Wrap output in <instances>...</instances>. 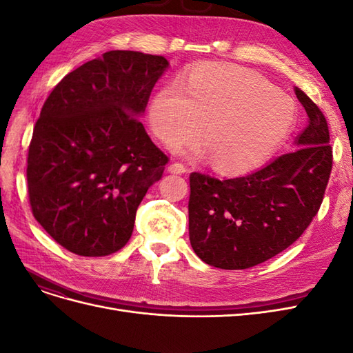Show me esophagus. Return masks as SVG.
<instances>
[{"label":"esophagus","instance_id":"obj_1","mask_svg":"<svg viewBox=\"0 0 353 353\" xmlns=\"http://www.w3.org/2000/svg\"><path fill=\"white\" fill-rule=\"evenodd\" d=\"M168 170H169L170 174H185V172H187V168H185V165H183V163L174 162V163L169 165Z\"/></svg>","mask_w":353,"mask_h":353}]
</instances>
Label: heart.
Segmentation results:
<instances>
[{"instance_id": "heart-1", "label": "heart", "mask_w": 353, "mask_h": 353, "mask_svg": "<svg viewBox=\"0 0 353 353\" xmlns=\"http://www.w3.org/2000/svg\"><path fill=\"white\" fill-rule=\"evenodd\" d=\"M154 135L168 147L199 137L213 168L241 172L270 157L290 134L296 103L261 74L241 66L201 63L150 103ZM200 152V145L190 148Z\"/></svg>"}]
</instances>
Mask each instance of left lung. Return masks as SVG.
Segmentation results:
<instances>
[{"label":"left lung","mask_w":353,"mask_h":353,"mask_svg":"<svg viewBox=\"0 0 353 353\" xmlns=\"http://www.w3.org/2000/svg\"><path fill=\"white\" fill-rule=\"evenodd\" d=\"M294 92L309 117L294 150L243 176L190 175V243L208 265L245 270L268 261L318 213L333 168L328 125L301 88Z\"/></svg>","instance_id":"8db88e82"}]
</instances>
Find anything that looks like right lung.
I'll use <instances>...</instances> for the list:
<instances>
[{
	"label": "right lung",
	"instance_id": "1",
	"mask_svg": "<svg viewBox=\"0 0 353 353\" xmlns=\"http://www.w3.org/2000/svg\"><path fill=\"white\" fill-rule=\"evenodd\" d=\"M169 63L114 50L63 78L41 109L28 152L32 213L79 256H108L132 236L147 190L168 156L138 119Z\"/></svg>",
	"mask_w": 353,
	"mask_h": 353
}]
</instances>
